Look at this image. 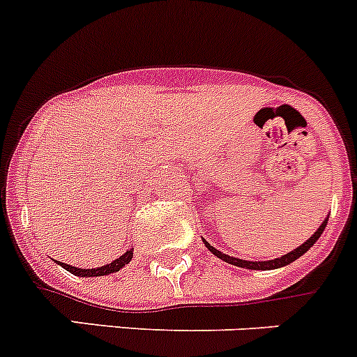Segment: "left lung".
Returning a JSON list of instances; mask_svg holds the SVG:
<instances>
[{
    "label": "left lung",
    "instance_id": "1",
    "mask_svg": "<svg viewBox=\"0 0 357 357\" xmlns=\"http://www.w3.org/2000/svg\"><path fill=\"white\" fill-rule=\"evenodd\" d=\"M326 222H328V219H326L324 222H322L321 226H319L317 231H315L314 235H312L310 238H308L307 242L303 243V245H300V247H298V249L291 250V252H287L286 256L277 257V259H271V261H245V259H236V257L226 256V254H222V252H220V250L213 249V247L210 245V243L206 242V240H203V242H205L206 249H208L210 252L213 254V256H217V257H219V259L226 261V263H229V264H235V266H240V268H247V270H273V268L286 266V264L293 263V261H296L298 257L303 256V254L307 252V250L310 249V247L314 245L315 242H317L319 236L322 235V231H324V227H326Z\"/></svg>",
    "mask_w": 357,
    "mask_h": 357
}]
</instances>
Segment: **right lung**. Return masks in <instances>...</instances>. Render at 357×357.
Masks as SVG:
<instances>
[{
    "label": "right lung",
    "mask_w": 357,
    "mask_h": 357,
    "mask_svg": "<svg viewBox=\"0 0 357 357\" xmlns=\"http://www.w3.org/2000/svg\"><path fill=\"white\" fill-rule=\"evenodd\" d=\"M131 257H133V249H130L126 254H122L119 259L112 261L110 264H107V266H101V268H91V270H86V268H77V266H70V264H64V263H57L61 264V266L64 268L66 271H70V273L73 275H79V277H103V275H108V273H114V271H119L121 268H124L126 264L130 263Z\"/></svg>",
    "instance_id": "add662e5"
}]
</instances>
